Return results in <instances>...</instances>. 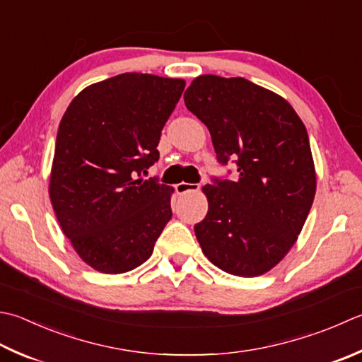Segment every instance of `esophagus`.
<instances>
[{"label":"esophagus","mask_w":362,"mask_h":362,"mask_svg":"<svg viewBox=\"0 0 362 362\" xmlns=\"http://www.w3.org/2000/svg\"><path fill=\"white\" fill-rule=\"evenodd\" d=\"M197 189H199V185H196V183L182 182V183H177V185H175L177 194H185V193H189V191H197Z\"/></svg>","instance_id":"esophagus-1"}]
</instances>
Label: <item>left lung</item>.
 Returning <instances> with one entry per match:
<instances>
[{"label": "left lung", "mask_w": 362, "mask_h": 362, "mask_svg": "<svg viewBox=\"0 0 362 362\" xmlns=\"http://www.w3.org/2000/svg\"><path fill=\"white\" fill-rule=\"evenodd\" d=\"M207 125L219 163L238 179L205 185L209 211L194 233L223 272L254 278L292 250L313 207L317 175L303 120L284 97L245 78L201 75L183 95Z\"/></svg>", "instance_id": "8db88e82"}]
</instances>
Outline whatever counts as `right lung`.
<instances>
[{
	"label": "right lung",
	"instance_id": "1",
	"mask_svg": "<svg viewBox=\"0 0 362 362\" xmlns=\"http://www.w3.org/2000/svg\"><path fill=\"white\" fill-rule=\"evenodd\" d=\"M185 80L120 74L84 88L64 112L48 194L75 252L119 274L152 256L174 188L139 177L160 158V134Z\"/></svg>",
	"mask_w": 362,
	"mask_h": 362
}]
</instances>
